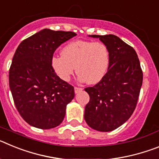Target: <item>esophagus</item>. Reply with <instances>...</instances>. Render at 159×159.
<instances>
[{"label":"esophagus","instance_id":"1","mask_svg":"<svg viewBox=\"0 0 159 159\" xmlns=\"http://www.w3.org/2000/svg\"><path fill=\"white\" fill-rule=\"evenodd\" d=\"M74 91H75V93L77 94V93H79V92H82V91H83V88H76V87H75V88H74Z\"/></svg>","mask_w":159,"mask_h":159}]
</instances>
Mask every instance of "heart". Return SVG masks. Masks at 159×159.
<instances>
[{
	"instance_id": "1",
	"label": "heart",
	"mask_w": 159,
	"mask_h": 159,
	"mask_svg": "<svg viewBox=\"0 0 159 159\" xmlns=\"http://www.w3.org/2000/svg\"><path fill=\"white\" fill-rule=\"evenodd\" d=\"M109 64L110 53L104 43L88 40L70 42L62 48L61 56L51 59L53 71L61 80L68 82L75 69L79 80L89 84L102 80Z\"/></svg>"
}]
</instances>
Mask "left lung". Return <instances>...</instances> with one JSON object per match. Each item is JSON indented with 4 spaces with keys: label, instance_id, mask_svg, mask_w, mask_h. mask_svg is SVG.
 Returning a JSON list of instances; mask_svg holds the SVG:
<instances>
[{
    "label": "left lung",
    "instance_id": "8db88e82",
    "mask_svg": "<svg viewBox=\"0 0 159 159\" xmlns=\"http://www.w3.org/2000/svg\"><path fill=\"white\" fill-rule=\"evenodd\" d=\"M107 47V72L96 85L85 88L90 101L84 119L91 128L108 132L118 128L134 112L143 84V71L134 49L115 35H91Z\"/></svg>",
    "mask_w": 159,
    "mask_h": 159
}]
</instances>
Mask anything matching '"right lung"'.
Returning <instances> with one entry per match:
<instances>
[{
  "instance_id": "right-lung-1",
  "label": "right lung",
  "mask_w": 159,
  "mask_h": 159,
  "mask_svg": "<svg viewBox=\"0 0 159 159\" xmlns=\"http://www.w3.org/2000/svg\"><path fill=\"white\" fill-rule=\"evenodd\" d=\"M76 36L73 32L44 29L20 43L12 58L8 80L14 103L25 122L51 129L62 123L74 88L61 80L51 66L56 49Z\"/></svg>"
}]
</instances>
